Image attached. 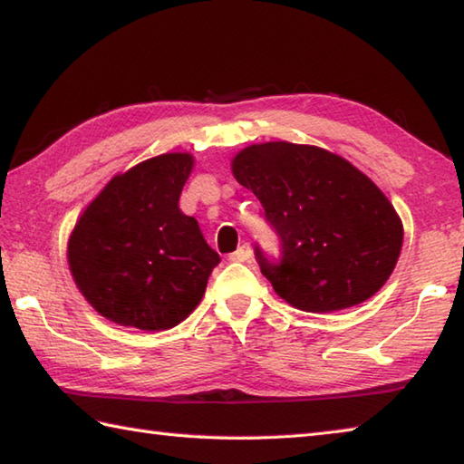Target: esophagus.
I'll return each instance as SVG.
<instances>
[{
    "label": "esophagus",
    "instance_id": "esophagus-1",
    "mask_svg": "<svg viewBox=\"0 0 464 464\" xmlns=\"http://www.w3.org/2000/svg\"><path fill=\"white\" fill-rule=\"evenodd\" d=\"M250 255H253V250H250L248 242H245V245H240L238 250H234V253L230 255V261H234V263H245V261H248Z\"/></svg>",
    "mask_w": 464,
    "mask_h": 464
}]
</instances>
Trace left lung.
I'll use <instances>...</instances> for the list:
<instances>
[{"instance_id": "left-lung-1", "label": "left lung", "mask_w": 464, "mask_h": 464, "mask_svg": "<svg viewBox=\"0 0 464 464\" xmlns=\"http://www.w3.org/2000/svg\"><path fill=\"white\" fill-rule=\"evenodd\" d=\"M232 173L265 208L279 256L255 246L261 273L297 310L328 314L362 304L385 285L401 253L403 226L379 187L318 146L253 144Z\"/></svg>"}]
</instances>
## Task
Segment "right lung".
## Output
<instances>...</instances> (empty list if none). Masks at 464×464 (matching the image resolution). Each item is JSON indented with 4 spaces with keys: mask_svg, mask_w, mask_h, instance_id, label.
<instances>
[{
    "mask_svg": "<svg viewBox=\"0 0 464 464\" xmlns=\"http://www.w3.org/2000/svg\"><path fill=\"white\" fill-rule=\"evenodd\" d=\"M193 159L160 154L113 177L69 240L77 287L103 318L169 330L189 315L219 263L198 219L179 209Z\"/></svg>",
    "mask_w": 464,
    "mask_h": 464,
    "instance_id": "1",
    "label": "right lung"
}]
</instances>
